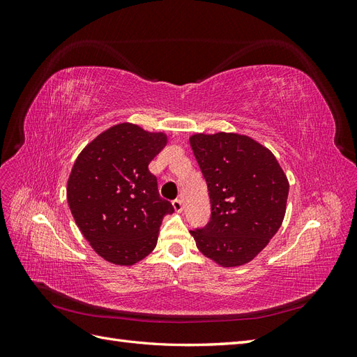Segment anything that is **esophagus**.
Returning <instances> with one entry per match:
<instances>
[{"label":"esophagus","mask_w":357,"mask_h":357,"mask_svg":"<svg viewBox=\"0 0 357 357\" xmlns=\"http://www.w3.org/2000/svg\"><path fill=\"white\" fill-rule=\"evenodd\" d=\"M172 207H174V210L177 213H180L183 210V201L181 199H174V201H172Z\"/></svg>","instance_id":"34e87169"}]
</instances>
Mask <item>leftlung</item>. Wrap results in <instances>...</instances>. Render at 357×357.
Listing matches in <instances>:
<instances>
[{"mask_svg":"<svg viewBox=\"0 0 357 357\" xmlns=\"http://www.w3.org/2000/svg\"><path fill=\"white\" fill-rule=\"evenodd\" d=\"M189 142L211 202L207 226L190 231L198 250L225 268L248 264L283 223L284 171L271 150L243 134H193Z\"/></svg>","mask_w":357,"mask_h":357,"instance_id":"1","label":"left lung"}]
</instances>
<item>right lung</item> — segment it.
Returning <instances> with one entry per match:
<instances>
[{"label":"right lung","instance_id":"right-lung-1","mask_svg":"<svg viewBox=\"0 0 357 357\" xmlns=\"http://www.w3.org/2000/svg\"><path fill=\"white\" fill-rule=\"evenodd\" d=\"M168 143L164 132L135 123L105 129L75 159L67 199L80 232L107 262L131 266L153 252L165 214L149 164Z\"/></svg>","mask_w":357,"mask_h":357}]
</instances>
